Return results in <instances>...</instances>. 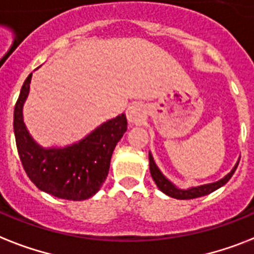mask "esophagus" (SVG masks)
Wrapping results in <instances>:
<instances>
[{
	"mask_svg": "<svg viewBox=\"0 0 254 254\" xmlns=\"http://www.w3.org/2000/svg\"><path fill=\"white\" fill-rule=\"evenodd\" d=\"M127 117L129 123L137 124L145 120L146 117V111L145 107L139 104V103H133L130 106L127 107Z\"/></svg>",
	"mask_w": 254,
	"mask_h": 254,
	"instance_id": "34e87169",
	"label": "esophagus"
}]
</instances>
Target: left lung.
<instances>
[{"mask_svg":"<svg viewBox=\"0 0 254 254\" xmlns=\"http://www.w3.org/2000/svg\"><path fill=\"white\" fill-rule=\"evenodd\" d=\"M148 159H150V172H151L152 180L155 181L156 187L159 188L163 193H166L167 195L174 197V198H177V199H191V198H197V197H202V195L213 193L214 190L219 189L220 187H223V185L230 180L239 166V163H236V166L232 168V171H231L230 174L226 175L222 180L216 181V183H211V184H206V185H199V187H194V188H190V189H187V190H183V189H177V188L171 183V181H168L166 177L163 176L162 172L159 171V168L156 167L155 162H154V159H152V155L150 154V152H148Z\"/></svg>","mask_w":254,"mask_h":254,"instance_id":"1","label":"left lung"}]
</instances>
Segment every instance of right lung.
Here are the masks:
<instances>
[{"label":"right lung","mask_w":254,"mask_h":254,"mask_svg":"<svg viewBox=\"0 0 254 254\" xmlns=\"http://www.w3.org/2000/svg\"><path fill=\"white\" fill-rule=\"evenodd\" d=\"M31 77L32 73L24 80L14 108L16 148L27 176L40 190L57 198H90L107 179L113 150L127 129V116L123 113L107 121L78 143L45 150L31 138L23 123L22 111Z\"/></svg>","instance_id":"right-lung-1"}]
</instances>
